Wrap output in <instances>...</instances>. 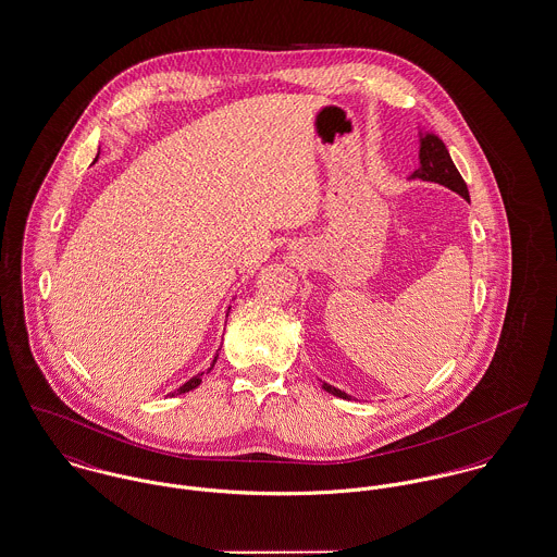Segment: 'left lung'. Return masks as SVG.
Wrapping results in <instances>:
<instances>
[{"label":"left lung","instance_id":"8db88e82","mask_svg":"<svg viewBox=\"0 0 557 557\" xmlns=\"http://www.w3.org/2000/svg\"><path fill=\"white\" fill-rule=\"evenodd\" d=\"M408 178H419V181H428V183H438L451 191H456L457 196H461L466 202L470 200L468 196V187L461 178V174L457 172L456 163L451 159V154L447 151L445 143L432 134V132H423L419 129V168L408 176ZM327 394L343 398V400H351L349 394H345L343 389H336L330 383L321 385Z\"/></svg>","mask_w":557,"mask_h":557}]
</instances>
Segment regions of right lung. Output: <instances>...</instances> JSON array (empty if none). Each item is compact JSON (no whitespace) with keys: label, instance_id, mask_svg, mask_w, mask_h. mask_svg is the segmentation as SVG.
Returning <instances> with one entry per match:
<instances>
[{"label":"right lung","instance_id":"obj_1","mask_svg":"<svg viewBox=\"0 0 557 557\" xmlns=\"http://www.w3.org/2000/svg\"><path fill=\"white\" fill-rule=\"evenodd\" d=\"M98 154H100V152H98ZM96 159H98V157H96ZM227 312H230V310H227ZM216 357H219V354L214 355V359H212V363H210V368H208L206 372H200V374H196L194 379H189V381H187L183 387H178V389H176L172 396H181V394H187V392L196 389V387L202 383L203 374H208V372L214 368V361H216Z\"/></svg>","mask_w":557,"mask_h":557}]
</instances>
